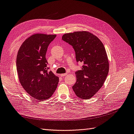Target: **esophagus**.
Instances as JSON below:
<instances>
[{"instance_id":"34e87169","label":"esophagus","mask_w":134,"mask_h":134,"mask_svg":"<svg viewBox=\"0 0 134 134\" xmlns=\"http://www.w3.org/2000/svg\"><path fill=\"white\" fill-rule=\"evenodd\" d=\"M68 74V73H65V74H61L60 75H61V76H66V75H67Z\"/></svg>"}]
</instances>
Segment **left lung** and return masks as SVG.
Segmentation results:
<instances>
[{
    "mask_svg": "<svg viewBox=\"0 0 134 134\" xmlns=\"http://www.w3.org/2000/svg\"><path fill=\"white\" fill-rule=\"evenodd\" d=\"M62 40L74 48L76 62L83 63L82 69L75 72L76 82L72 90L79 98L90 99L102 87L108 73L104 45L98 37L86 31L66 34Z\"/></svg>",
    "mask_w": 134,
    "mask_h": 134,
    "instance_id": "1",
    "label": "left lung"
}]
</instances>
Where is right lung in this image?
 Listing matches in <instances>:
<instances>
[{"instance_id": "right-lung-1", "label": "right lung", "mask_w": 134, "mask_h": 134, "mask_svg": "<svg viewBox=\"0 0 134 134\" xmlns=\"http://www.w3.org/2000/svg\"><path fill=\"white\" fill-rule=\"evenodd\" d=\"M55 35L35 34L26 40L18 52L16 66L19 80L31 97L45 100L57 88L59 77L48 71L46 54Z\"/></svg>"}]
</instances>
